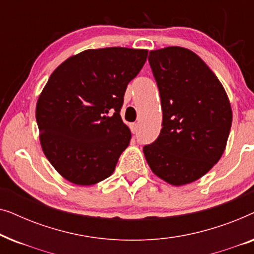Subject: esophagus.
Listing matches in <instances>:
<instances>
[{"instance_id": "34e87169", "label": "esophagus", "mask_w": 254, "mask_h": 254, "mask_svg": "<svg viewBox=\"0 0 254 254\" xmlns=\"http://www.w3.org/2000/svg\"><path fill=\"white\" fill-rule=\"evenodd\" d=\"M130 129H131V131H133V133H136L137 129H138V124L137 123L136 124H131Z\"/></svg>"}]
</instances>
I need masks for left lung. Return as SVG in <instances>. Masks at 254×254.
Listing matches in <instances>:
<instances>
[{
	"instance_id": "left-lung-1",
	"label": "left lung",
	"mask_w": 254,
	"mask_h": 254,
	"mask_svg": "<svg viewBox=\"0 0 254 254\" xmlns=\"http://www.w3.org/2000/svg\"><path fill=\"white\" fill-rule=\"evenodd\" d=\"M163 110L162 129L143 152L151 171L182 186L206 175L223 155L232 111L227 92L192 51L171 46L149 53Z\"/></svg>"
}]
</instances>
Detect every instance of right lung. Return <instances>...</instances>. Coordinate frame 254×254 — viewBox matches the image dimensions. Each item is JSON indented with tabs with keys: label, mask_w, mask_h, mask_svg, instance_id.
<instances>
[{
	"label": "right lung",
	"mask_w": 254,
	"mask_h": 254,
	"mask_svg": "<svg viewBox=\"0 0 254 254\" xmlns=\"http://www.w3.org/2000/svg\"><path fill=\"white\" fill-rule=\"evenodd\" d=\"M147 50H86L53 71L37 103L45 156L76 185L112 175L131 134L120 110L127 85L145 64Z\"/></svg>",
	"instance_id": "right-lung-1"
}]
</instances>
